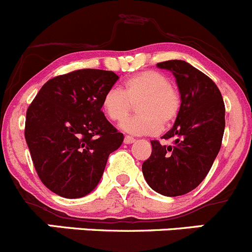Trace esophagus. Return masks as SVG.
<instances>
[{"label":"esophagus","instance_id":"34e87169","mask_svg":"<svg viewBox=\"0 0 252 252\" xmlns=\"http://www.w3.org/2000/svg\"><path fill=\"white\" fill-rule=\"evenodd\" d=\"M134 141H135V139L131 138V136H126L124 138V144H133Z\"/></svg>","mask_w":252,"mask_h":252}]
</instances>
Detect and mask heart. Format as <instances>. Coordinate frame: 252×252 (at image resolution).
<instances>
[{
	"label": "heart",
	"mask_w": 252,
	"mask_h": 252,
	"mask_svg": "<svg viewBox=\"0 0 252 252\" xmlns=\"http://www.w3.org/2000/svg\"><path fill=\"white\" fill-rule=\"evenodd\" d=\"M135 103L139 114L126 119L121 129L133 135H152L174 123L182 106V96L179 89L169 83L163 73L145 70L126 79L122 91H106L101 107L107 118L121 122Z\"/></svg>",
	"instance_id": "b5f03b06"
}]
</instances>
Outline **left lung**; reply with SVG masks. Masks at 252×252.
<instances>
[{"instance_id":"obj_1","label":"left lung","mask_w":252,"mask_h":252,"mask_svg":"<svg viewBox=\"0 0 252 252\" xmlns=\"http://www.w3.org/2000/svg\"><path fill=\"white\" fill-rule=\"evenodd\" d=\"M157 67L173 73L182 106L173 128L163 135L173 140V146L152 140L142 174L158 194L180 196L194 190L210 172L222 145L225 107L217 85L185 61H166Z\"/></svg>"}]
</instances>
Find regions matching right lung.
Listing matches in <instances>:
<instances>
[{
	"instance_id": "1",
	"label": "right lung",
	"mask_w": 252,
	"mask_h": 252,
	"mask_svg": "<svg viewBox=\"0 0 252 252\" xmlns=\"http://www.w3.org/2000/svg\"><path fill=\"white\" fill-rule=\"evenodd\" d=\"M113 72L80 69L50 79L27 111L25 140L44 185L78 199L101 180L123 134L106 119L101 101L118 80Z\"/></svg>"
}]
</instances>
